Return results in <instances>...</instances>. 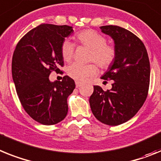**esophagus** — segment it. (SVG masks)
Segmentation results:
<instances>
[{"mask_svg":"<svg viewBox=\"0 0 161 161\" xmlns=\"http://www.w3.org/2000/svg\"><path fill=\"white\" fill-rule=\"evenodd\" d=\"M75 85H76V87H79V86H82V83L79 82H75Z\"/></svg>","mask_w":161,"mask_h":161,"instance_id":"esophagus-1","label":"esophagus"}]
</instances>
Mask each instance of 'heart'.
Instances as JSON below:
<instances>
[{
	"instance_id": "heart-1",
	"label": "heart",
	"mask_w": 161,
	"mask_h": 161,
	"mask_svg": "<svg viewBox=\"0 0 161 161\" xmlns=\"http://www.w3.org/2000/svg\"><path fill=\"white\" fill-rule=\"evenodd\" d=\"M76 40L82 46L90 48L88 61H94L102 69H108L114 63L117 51L114 45L107 44L104 36L92 29L82 31L76 35ZM75 44L69 40H65L61 46L62 58L69 62L75 55ZM98 67L95 63L81 65L74 63L67 69V74L76 82H84L86 79L97 74Z\"/></svg>"
}]
</instances>
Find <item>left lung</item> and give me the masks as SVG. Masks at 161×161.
I'll return each instance as SVG.
<instances>
[{
	"instance_id": "left-lung-1",
	"label": "left lung",
	"mask_w": 161,
	"mask_h": 161,
	"mask_svg": "<svg viewBox=\"0 0 161 161\" xmlns=\"http://www.w3.org/2000/svg\"><path fill=\"white\" fill-rule=\"evenodd\" d=\"M102 32L114 39L117 57L101 79L114 81L111 90L94 86L90 106L96 118L108 125H118L131 119L147 97L150 62L142 40L118 26H103Z\"/></svg>"
}]
</instances>
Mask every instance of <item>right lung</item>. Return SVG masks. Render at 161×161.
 <instances>
[{"mask_svg":"<svg viewBox=\"0 0 161 161\" xmlns=\"http://www.w3.org/2000/svg\"><path fill=\"white\" fill-rule=\"evenodd\" d=\"M73 33L72 26L42 23L17 44L12 59V76L22 108L43 125H55L66 117L67 98L75 88L71 78L50 82L53 71L63 75L61 46Z\"/></svg>","mask_w":161,"mask_h":161,"instance_id":"right-lung-1","label":"right lung"}]
</instances>
